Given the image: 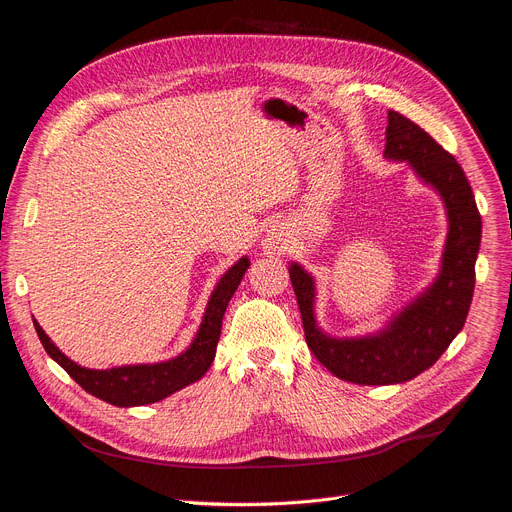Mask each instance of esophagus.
<instances>
[{"label": "esophagus", "instance_id": "esophagus-1", "mask_svg": "<svg viewBox=\"0 0 512 512\" xmlns=\"http://www.w3.org/2000/svg\"><path fill=\"white\" fill-rule=\"evenodd\" d=\"M281 237L279 235H275V233H270L266 239H264V248L268 250V252H277L281 246Z\"/></svg>", "mask_w": 512, "mask_h": 512}]
</instances>
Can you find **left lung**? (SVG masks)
Segmentation results:
<instances>
[{
	"label": "left lung",
	"mask_w": 512,
	"mask_h": 512,
	"mask_svg": "<svg viewBox=\"0 0 512 512\" xmlns=\"http://www.w3.org/2000/svg\"><path fill=\"white\" fill-rule=\"evenodd\" d=\"M384 157L407 161L446 206L448 235L442 268L426 293L403 308L380 333L335 339L316 324L312 275L295 262L289 266L308 347L328 372L353 384L407 382L438 362L467 320L482 239V217L465 171L424 128L399 111H388Z\"/></svg>",
	"instance_id": "8db88e82"
}]
</instances>
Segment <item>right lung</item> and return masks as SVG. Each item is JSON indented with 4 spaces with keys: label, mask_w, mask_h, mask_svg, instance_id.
<instances>
[{
    "label": "right lung",
    "mask_w": 512,
    "mask_h": 512,
    "mask_svg": "<svg viewBox=\"0 0 512 512\" xmlns=\"http://www.w3.org/2000/svg\"><path fill=\"white\" fill-rule=\"evenodd\" d=\"M248 266H250V260L246 256L239 258L221 277L213 295L208 299L202 324L198 328L192 345L184 353L169 359V362L122 366V368H111V370H88L74 364L72 359H68L62 351H59L51 343V339L45 335V330L39 326L37 320H33L35 330L49 357L55 359V362L86 390V393H90L101 401H107L115 407H136V405L157 403L173 395L175 390H182L184 386L200 380L210 368V364H213L227 304L233 297L237 285L242 283Z\"/></svg>",
    "instance_id": "obj_1"
}]
</instances>
